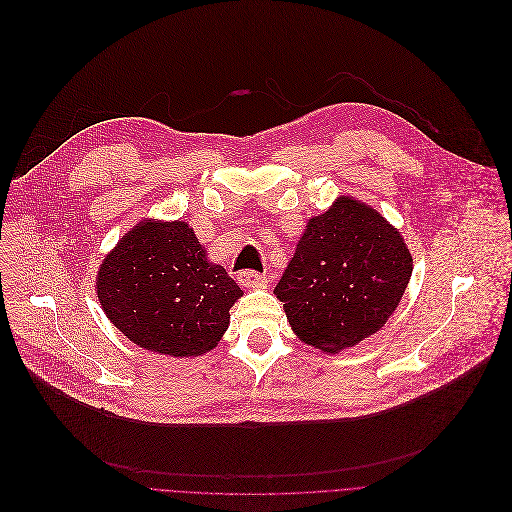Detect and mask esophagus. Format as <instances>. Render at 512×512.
Masks as SVG:
<instances>
[{
	"mask_svg": "<svg viewBox=\"0 0 512 512\" xmlns=\"http://www.w3.org/2000/svg\"><path fill=\"white\" fill-rule=\"evenodd\" d=\"M238 280L242 282V286L246 288H258V286H264L266 284V276L260 274V272H254V270H242L238 274Z\"/></svg>",
	"mask_w": 512,
	"mask_h": 512,
	"instance_id": "1",
	"label": "esophagus"
}]
</instances>
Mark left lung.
Here are the masks:
<instances>
[{
    "mask_svg": "<svg viewBox=\"0 0 512 512\" xmlns=\"http://www.w3.org/2000/svg\"><path fill=\"white\" fill-rule=\"evenodd\" d=\"M412 270L397 228L359 199L341 195L306 224L274 294L300 341L339 353L387 323Z\"/></svg>",
    "mask_w": 512,
    "mask_h": 512,
    "instance_id": "obj_1",
    "label": "left lung"
}]
</instances>
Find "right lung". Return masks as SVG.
I'll return each instance as SVG.
<instances>
[{"instance_id": "obj_1", "label": "right lung", "mask_w": 512, "mask_h": 512, "mask_svg": "<svg viewBox=\"0 0 512 512\" xmlns=\"http://www.w3.org/2000/svg\"><path fill=\"white\" fill-rule=\"evenodd\" d=\"M96 294L129 341L181 359L218 345L244 292L187 222L143 220L102 260Z\"/></svg>"}]
</instances>
